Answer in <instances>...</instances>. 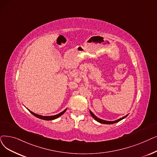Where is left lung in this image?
I'll list each match as a JSON object with an SVG mask.
<instances>
[{"label": "left lung", "instance_id": "left-lung-1", "mask_svg": "<svg viewBox=\"0 0 157 157\" xmlns=\"http://www.w3.org/2000/svg\"><path fill=\"white\" fill-rule=\"evenodd\" d=\"M89 111H90V115H92V117H93L95 121H97L98 122H100V123H101V124H111L116 123V122H119L120 121H121V120H122V119H124V118H126V117L128 116V115H125L124 117H122V118H120V119H117V120H115V121H105V120H103V119H101L98 118L97 116H95V115L91 112V110H89Z\"/></svg>", "mask_w": 157, "mask_h": 157}]
</instances>
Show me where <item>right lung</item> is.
I'll return each mask as SVG.
<instances>
[{
	"mask_svg": "<svg viewBox=\"0 0 157 157\" xmlns=\"http://www.w3.org/2000/svg\"><path fill=\"white\" fill-rule=\"evenodd\" d=\"M66 110H67V108L65 109V110H64L63 112H61V113H58V114H57V115H51V116H43V115H38V114H36V113H34V112L30 111L29 110H29V111L30 112V113H31L33 115H35V117H38V118H39V119H43V120H45V121H51V120L56 119L58 118L59 117H60L61 115H62L65 112Z\"/></svg>",
	"mask_w": 157,
	"mask_h": 157,
	"instance_id": "obj_1",
	"label": "right lung"
}]
</instances>
